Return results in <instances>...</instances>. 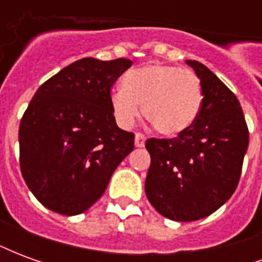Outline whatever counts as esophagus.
Segmentation results:
<instances>
[{"mask_svg":"<svg viewBox=\"0 0 262 262\" xmlns=\"http://www.w3.org/2000/svg\"><path fill=\"white\" fill-rule=\"evenodd\" d=\"M144 143H146V136L142 133H136L135 136V146L136 147H144Z\"/></svg>","mask_w":262,"mask_h":262,"instance_id":"1","label":"esophagus"}]
</instances>
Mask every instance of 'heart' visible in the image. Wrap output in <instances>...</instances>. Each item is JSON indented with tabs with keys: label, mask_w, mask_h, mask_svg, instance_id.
Masks as SVG:
<instances>
[{
	"label": "heart",
	"mask_w": 262,
	"mask_h": 262,
	"mask_svg": "<svg viewBox=\"0 0 262 262\" xmlns=\"http://www.w3.org/2000/svg\"><path fill=\"white\" fill-rule=\"evenodd\" d=\"M116 125L130 129L140 116L147 118L164 136H178L196 122L203 105L201 80L192 70L176 66H143L123 77L109 97Z\"/></svg>",
	"instance_id": "obj_1"
}]
</instances>
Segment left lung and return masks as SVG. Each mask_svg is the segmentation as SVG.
Returning <instances> with one entry per match:
<instances>
[{
	"label": "left lung",
	"instance_id": "left-lung-1",
	"mask_svg": "<svg viewBox=\"0 0 262 262\" xmlns=\"http://www.w3.org/2000/svg\"><path fill=\"white\" fill-rule=\"evenodd\" d=\"M203 105L192 127L174 139H148L151 163L146 195L154 209L176 222L206 217L225 205L242 174L248 129L236 95L196 60Z\"/></svg>",
	"mask_w": 262,
	"mask_h": 262
}]
</instances>
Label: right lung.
<instances>
[{
	"label": "right lung",
	"mask_w": 262,
	"mask_h": 262,
	"mask_svg": "<svg viewBox=\"0 0 262 262\" xmlns=\"http://www.w3.org/2000/svg\"><path fill=\"white\" fill-rule=\"evenodd\" d=\"M133 64L85 57L39 86L19 125V164L31 192L56 213L74 216L102 196L135 146L118 127L111 88Z\"/></svg>",
	"instance_id": "right-lung-1"
}]
</instances>
